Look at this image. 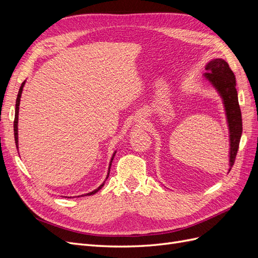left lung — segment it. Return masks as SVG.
Masks as SVG:
<instances>
[{
  "label": "left lung",
  "mask_w": 258,
  "mask_h": 258,
  "mask_svg": "<svg viewBox=\"0 0 258 258\" xmlns=\"http://www.w3.org/2000/svg\"><path fill=\"white\" fill-rule=\"evenodd\" d=\"M206 77L223 97L230 131V169L235 163L242 135V116L236 89V77L225 60L210 61Z\"/></svg>",
  "instance_id": "8db88e82"
}]
</instances>
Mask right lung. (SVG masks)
I'll use <instances>...</instances> for the list:
<instances>
[{
    "label": "right lung",
    "mask_w": 258,
    "mask_h": 258,
    "mask_svg": "<svg viewBox=\"0 0 258 258\" xmlns=\"http://www.w3.org/2000/svg\"><path fill=\"white\" fill-rule=\"evenodd\" d=\"M23 85H25V82H23V83L21 84L20 89H19V91H18V96H17V100H16V110H15V120H14V136H15V143H16L17 150H18V127H17V124H18V113H19V103H20V97H21V92H22ZM114 155H115V154H114ZM114 155H113V157H112V159H111L110 169H111V166H112V161H113V158H114ZM108 174H110V173H108ZM108 174H107L106 178L108 177ZM103 185H104V183H103L102 185H101V186H99L97 189H95V190L89 192V194H86V195H88V196H91V195L96 194L97 191H99L101 188H102Z\"/></svg>",
    "instance_id": "1"
}]
</instances>
